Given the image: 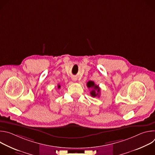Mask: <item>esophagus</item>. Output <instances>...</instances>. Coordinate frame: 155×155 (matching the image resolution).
<instances>
[{
	"label": "esophagus",
	"mask_w": 155,
	"mask_h": 155,
	"mask_svg": "<svg viewBox=\"0 0 155 155\" xmlns=\"http://www.w3.org/2000/svg\"><path fill=\"white\" fill-rule=\"evenodd\" d=\"M72 80H73V81H76L77 80V78L76 77H72Z\"/></svg>",
	"instance_id": "1"
}]
</instances>
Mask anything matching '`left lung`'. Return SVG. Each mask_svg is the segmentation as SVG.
<instances>
[{
  "label": "left lung",
  "mask_w": 155,
  "mask_h": 155,
  "mask_svg": "<svg viewBox=\"0 0 155 155\" xmlns=\"http://www.w3.org/2000/svg\"><path fill=\"white\" fill-rule=\"evenodd\" d=\"M86 85L88 87V88H93V90L90 92V94L92 97H99L101 89L98 85H96L93 81H89L87 83Z\"/></svg>",
  "instance_id": "1"
}]
</instances>
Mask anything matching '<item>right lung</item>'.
Instances as JSON below:
<instances>
[{
	"mask_svg": "<svg viewBox=\"0 0 155 155\" xmlns=\"http://www.w3.org/2000/svg\"><path fill=\"white\" fill-rule=\"evenodd\" d=\"M61 87V86L59 85V84H58V88H60Z\"/></svg>",
	"mask_w": 155,
	"mask_h": 155,
	"instance_id": "1",
	"label": "right lung"
}]
</instances>
